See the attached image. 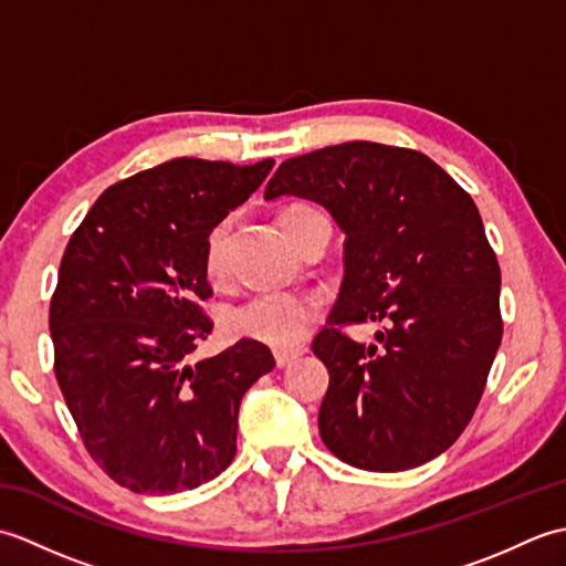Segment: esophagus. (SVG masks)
I'll list each match as a JSON object with an SVG mask.
<instances>
[{
    "label": "esophagus",
    "instance_id": "1",
    "mask_svg": "<svg viewBox=\"0 0 566 566\" xmlns=\"http://www.w3.org/2000/svg\"><path fill=\"white\" fill-rule=\"evenodd\" d=\"M298 350H274V363L276 367H290L292 363H296L298 359Z\"/></svg>",
    "mask_w": 566,
    "mask_h": 566
}]
</instances>
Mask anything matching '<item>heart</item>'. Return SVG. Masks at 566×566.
I'll use <instances>...</instances> for the list:
<instances>
[{"instance_id": "1", "label": "heart", "mask_w": 566, "mask_h": 566, "mask_svg": "<svg viewBox=\"0 0 566 566\" xmlns=\"http://www.w3.org/2000/svg\"><path fill=\"white\" fill-rule=\"evenodd\" d=\"M308 207H292L284 213L306 211ZM228 231L231 221L216 223L207 243H203V270L209 276H221L226 268ZM316 318V308L306 296L296 292H260L243 302L223 308L221 328L231 338H248L272 347H292L304 338L311 323Z\"/></svg>"}]
</instances>
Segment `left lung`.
<instances>
[{
    "instance_id": "1",
    "label": "left lung",
    "mask_w": 566,
    "mask_h": 566,
    "mask_svg": "<svg viewBox=\"0 0 566 566\" xmlns=\"http://www.w3.org/2000/svg\"><path fill=\"white\" fill-rule=\"evenodd\" d=\"M321 203L345 233L338 304L314 340L338 460L403 472L462 436L501 345V270L472 197L428 155L353 140L280 165L264 199ZM379 319L377 344L339 331Z\"/></svg>"
}]
</instances>
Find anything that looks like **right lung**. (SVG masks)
<instances>
[{
  "label": "right lung",
  "mask_w": 566,
  "mask_h": 566,
  "mask_svg": "<svg viewBox=\"0 0 566 566\" xmlns=\"http://www.w3.org/2000/svg\"><path fill=\"white\" fill-rule=\"evenodd\" d=\"M274 160L175 158L112 185L72 233L51 298L55 379L84 448L136 494H179L235 457L238 408L274 367L238 340L187 363L213 323L203 243Z\"/></svg>",
  "instance_id": "obj_1"
}]
</instances>
